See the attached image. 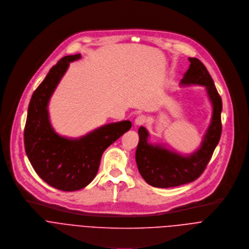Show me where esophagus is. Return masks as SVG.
I'll use <instances>...</instances> for the list:
<instances>
[{"label":"esophagus","mask_w":249,"mask_h":249,"mask_svg":"<svg viewBox=\"0 0 249 249\" xmlns=\"http://www.w3.org/2000/svg\"><path fill=\"white\" fill-rule=\"evenodd\" d=\"M146 123H147V117L144 116V115L138 116V117L135 119V121H134L135 125H142V124H146Z\"/></svg>","instance_id":"esophagus-1"}]
</instances>
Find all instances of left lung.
Instances as JSON below:
<instances>
[{
    "mask_svg": "<svg viewBox=\"0 0 249 249\" xmlns=\"http://www.w3.org/2000/svg\"><path fill=\"white\" fill-rule=\"evenodd\" d=\"M189 69L180 81L182 86L203 85L213 107L211 123L203 136L199 149L183 156L169 150L163 145L148 143L149 133L140 126L139 142L135 152L138 171L144 180L154 187L168 188L197 179L207 167L222 133V99L205 66L196 58H188Z\"/></svg>",
    "mask_w": 249,
    "mask_h": 249,
    "instance_id": "left-lung-1",
    "label": "left lung"
}]
</instances>
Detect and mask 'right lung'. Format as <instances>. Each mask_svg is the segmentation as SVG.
<instances>
[{
  "label": "right lung",
  "mask_w": 249,
  "mask_h": 249,
  "mask_svg": "<svg viewBox=\"0 0 249 249\" xmlns=\"http://www.w3.org/2000/svg\"><path fill=\"white\" fill-rule=\"evenodd\" d=\"M80 58V54L66 56L50 70L32 94L24 127L25 152L34 171L49 185L63 191L88 185L104 151L131 127L129 121L108 124L75 139L55 132L49 120L50 98L70 63Z\"/></svg>",
  "instance_id": "1"
}]
</instances>
